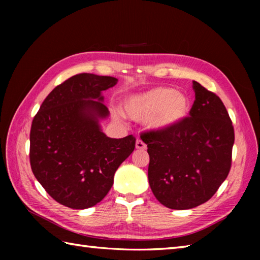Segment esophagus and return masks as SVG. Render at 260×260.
Listing matches in <instances>:
<instances>
[{
    "label": "esophagus",
    "mask_w": 260,
    "mask_h": 260,
    "mask_svg": "<svg viewBox=\"0 0 260 260\" xmlns=\"http://www.w3.org/2000/svg\"><path fill=\"white\" fill-rule=\"evenodd\" d=\"M135 146H136V148H139V150H145L146 148V144L142 140H137Z\"/></svg>",
    "instance_id": "obj_1"
}]
</instances>
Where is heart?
I'll list each match as a JSON object with an SVG mask.
<instances>
[{"label":"heart","instance_id":"b5f03b06","mask_svg":"<svg viewBox=\"0 0 260 260\" xmlns=\"http://www.w3.org/2000/svg\"><path fill=\"white\" fill-rule=\"evenodd\" d=\"M124 108L132 119L147 121L151 129L161 132L180 125L190 113L191 102L173 88L154 87L127 98Z\"/></svg>","mask_w":260,"mask_h":260}]
</instances>
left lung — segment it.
Returning <instances> with one entry per match:
<instances>
[{"label":"left lung","instance_id":"1","mask_svg":"<svg viewBox=\"0 0 260 260\" xmlns=\"http://www.w3.org/2000/svg\"><path fill=\"white\" fill-rule=\"evenodd\" d=\"M196 101L189 116L167 131L141 134L150 155L148 182L163 206L196 208L212 198L231 168L235 131L214 92L193 81Z\"/></svg>","mask_w":260,"mask_h":260}]
</instances>
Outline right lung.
Wrapping results in <instances>:
<instances>
[{"mask_svg":"<svg viewBox=\"0 0 260 260\" xmlns=\"http://www.w3.org/2000/svg\"><path fill=\"white\" fill-rule=\"evenodd\" d=\"M117 81L93 74L70 77L49 93L32 120V172L62 206L87 209L101 202L116 170L134 151L133 135L110 139L99 125L109 114L102 91Z\"/></svg>","mask_w":260,"mask_h":260,"instance_id":"1","label":"right lung"}]
</instances>
